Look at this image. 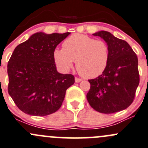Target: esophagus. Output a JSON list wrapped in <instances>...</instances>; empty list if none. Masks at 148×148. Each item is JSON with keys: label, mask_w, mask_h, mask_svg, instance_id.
<instances>
[{"label": "esophagus", "mask_w": 148, "mask_h": 148, "mask_svg": "<svg viewBox=\"0 0 148 148\" xmlns=\"http://www.w3.org/2000/svg\"><path fill=\"white\" fill-rule=\"evenodd\" d=\"M75 83H80V82L82 81V79L76 77L75 78Z\"/></svg>", "instance_id": "obj_1"}]
</instances>
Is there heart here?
Here are the masks:
<instances>
[{"label":"heart","instance_id":"b5f03b06","mask_svg":"<svg viewBox=\"0 0 148 148\" xmlns=\"http://www.w3.org/2000/svg\"><path fill=\"white\" fill-rule=\"evenodd\" d=\"M54 58L62 71H69L76 61L79 73L86 78H94L107 68L110 49L104 40L75 33L64 41L62 49L55 51Z\"/></svg>","mask_w":148,"mask_h":148}]
</instances>
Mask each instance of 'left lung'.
<instances>
[{
    "instance_id": "obj_1",
    "label": "left lung",
    "mask_w": 148,
    "mask_h": 148,
    "mask_svg": "<svg viewBox=\"0 0 148 148\" xmlns=\"http://www.w3.org/2000/svg\"><path fill=\"white\" fill-rule=\"evenodd\" d=\"M107 42L110 59L103 74L88 80L90 88L87 100L95 110L114 113L126 109L133 102L139 85L138 56L126 41L107 31L94 33Z\"/></svg>"
}]
</instances>
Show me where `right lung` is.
I'll use <instances>...</instances> for the list:
<instances>
[{
	"instance_id": "1",
	"label": "right lung",
	"mask_w": 148,
	"mask_h": 148,
	"mask_svg": "<svg viewBox=\"0 0 148 148\" xmlns=\"http://www.w3.org/2000/svg\"><path fill=\"white\" fill-rule=\"evenodd\" d=\"M69 34L36 33L15 48L8 63V90L25 113L45 116L61 107L75 77L58 72L54 51Z\"/></svg>"
}]
</instances>
